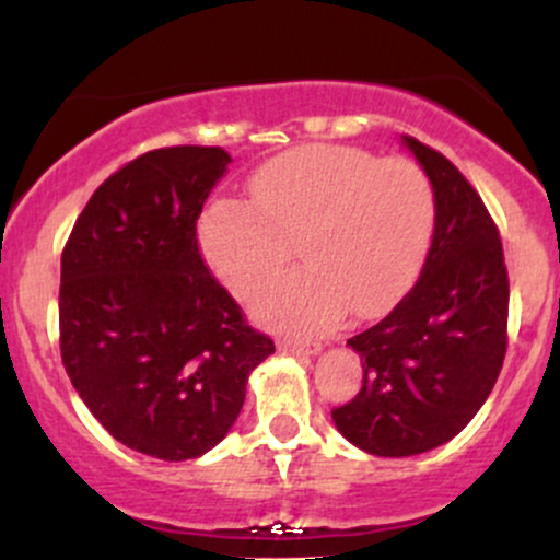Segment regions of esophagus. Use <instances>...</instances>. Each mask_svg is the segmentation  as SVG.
Returning <instances> with one entry per match:
<instances>
[{
  "mask_svg": "<svg viewBox=\"0 0 560 560\" xmlns=\"http://www.w3.org/2000/svg\"><path fill=\"white\" fill-rule=\"evenodd\" d=\"M279 350H284V352H294V355H305V358H311V355H318L320 350H324V347H320V342H279Z\"/></svg>",
  "mask_w": 560,
  "mask_h": 560,
  "instance_id": "obj_1",
  "label": "esophagus"
}]
</instances>
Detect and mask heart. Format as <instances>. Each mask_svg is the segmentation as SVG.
<instances>
[{
  "mask_svg": "<svg viewBox=\"0 0 560 560\" xmlns=\"http://www.w3.org/2000/svg\"><path fill=\"white\" fill-rule=\"evenodd\" d=\"M253 205L215 199L199 221L205 260L234 298L253 300L268 329L313 337L374 316L419 273L434 229V189L421 165L345 144H313L268 160L249 182Z\"/></svg>",
  "mask_w": 560,
  "mask_h": 560,
  "instance_id": "heart-1",
  "label": "heart"
}]
</instances>
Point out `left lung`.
Segmentation results:
<instances>
[{"mask_svg": "<svg viewBox=\"0 0 560 560\" xmlns=\"http://www.w3.org/2000/svg\"><path fill=\"white\" fill-rule=\"evenodd\" d=\"M434 189V236L421 276L378 324L347 345L363 387L331 410L355 447L405 458L453 440L498 382L508 347L503 242L485 202L442 152L402 137Z\"/></svg>", "mask_w": 560, "mask_h": 560, "instance_id": "obj_1", "label": "left lung"}]
</instances>
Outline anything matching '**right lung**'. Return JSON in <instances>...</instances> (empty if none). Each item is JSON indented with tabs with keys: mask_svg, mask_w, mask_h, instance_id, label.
I'll return each instance as SVG.
<instances>
[{
	"mask_svg": "<svg viewBox=\"0 0 560 560\" xmlns=\"http://www.w3.org/2000/svg\"><path fill=\"white\" fill-rule=\"evenodd\" d=\"M229 163L221 147L144 152L100 184L62 249V365L115 440L160 460L215 447L276 350L199 255Z\"/></svg>",
	"mask_w": 560,
	"mask_h": 560,
	"instance_id": "obj_1",
	"label": "right lung"
}]
</instances>
